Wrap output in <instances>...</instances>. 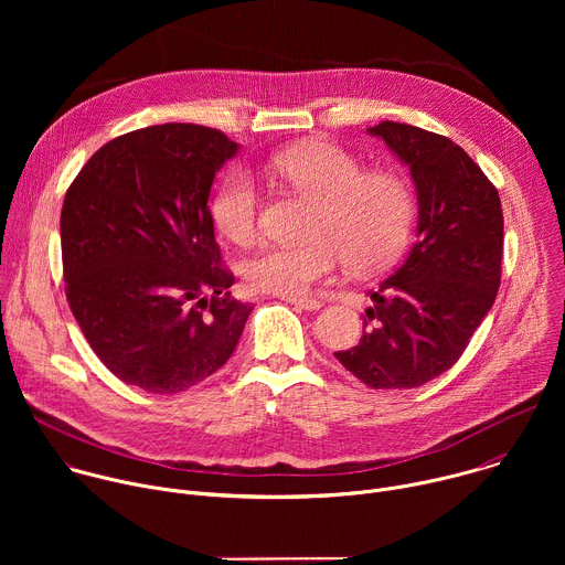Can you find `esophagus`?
I'll use <instances>...</instances> for the list:
<instances>
[{"label": "esophagus", "mask_w": 565, "mask_h": 565, "mask_svg": "<svg viewBox=\"0 0 565 565\" xmlns=\"http://www.w3.org/2000/svg\"><path fill=\"white\" fill-rule=\"evenodd\" d=\"M281 299H286L288 303H292L297 308H303V310H317L321 306V301H317L312 297H281Z\"/></svg>", "instance_id": "1"}]
</instances>
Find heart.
I'll return each instance as SVG.
<instances>
[{
	"instance_id": "heart-1",
	"label": "heart",
	"mask_w": 565,
	"mask_h": 565,
	"mask_svg": "<svg viewBox=\"0 0 565 565\" xmlns=\"http://www.w3.org/2000/svg\"><path fill=\"white\" fill-rule=\"evenodd\" d=\"M270 174L315 201L299 246H270L248 259L244 273L253 290L279 297L306 295L331 279L342 262L358 275L391 266L414 230L416 201L409 181L388 172H366L360 160L333 142H303L273 156ZM210 214L216 230L236 246L259 234L262 192L246 170L227 172L216 185Z\"/></svg>"
}]
</instances>
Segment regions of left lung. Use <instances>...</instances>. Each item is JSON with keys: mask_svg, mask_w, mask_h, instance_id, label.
Masks as SVG:
<instances>
[{"mask_svg": "<svg viewBox=\"0 0 565 565\" xmlns=\"http://www.w3.org/2000/svg\"><path fill=\"white\" fill-rule=\"evenodd\" d=\"M409 166L416 244L366 308L360 344L340 364L371 388H414L449 371L497 299L503 210L492 181L447 136L384 120L369 129Z\"/></svg>", "mask_w": 565, "mask_h": 565, "instance_id": "1", "label": "left lung"}]
</instances>
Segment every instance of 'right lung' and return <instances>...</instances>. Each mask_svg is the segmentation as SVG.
Listing matches in <instances>:
<instances>
[{"label":"right lung","instance_id":"1","mask_svg":"<svg viewBox=\"0 0 565 565\" xmlns=\"http://www.w3.org/2000/svg\"><path fill=\"white\" fill-rule=\"evenodd\" d=\"M238 145L190 122L153 125L103 145L68 185L64 292L100 362L125 384L179 393L218 371L250 303L230 297L207 207Z\"/></svg>","mask_w":565,"mask_h":565}]
</instances>
